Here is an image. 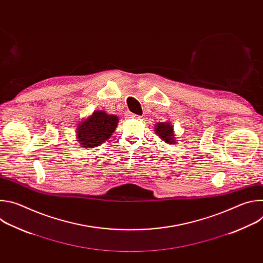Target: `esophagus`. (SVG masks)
Listing matches in <instances>:
<instances>
[{
  "mask_svg": "<svg viewBox=\"0 0 263 263\" xmlns=\"http://www.w3.org/2000/svg\"><path fill=\"white\" fill-rule=\"evenodd\" d=\"M126 117H127V118H129V119H137V120H141V119H142L140 116L133 115L132 112H127V114H126Z\"/></svg>",
  "mask_w": 263,
  "mask_h": 263,
  "instance_id": "obj_1",
  "label": "esophagus"
}]
</instances>
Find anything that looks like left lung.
<instances>
[{"label": "left lung", "instance_id": "1", "mask_svg": "<svg viewBox=\"0 0 263 263\" xmlns=\"http://www.w3.org/2000/svg\"><path fill=\"white\" fill-rule=\"evenodd\" d=\"M154 131L159 136V138L162 141H164L165 143H168L172 145L173 143H175L177 141L175 138L176 134L174 131V126L170 122L157 123L155 125Z\"/></svg>", "mask_w": 263, "mask_h": 263}]
</instances>
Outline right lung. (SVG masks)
Listing matches in <instances>:
<instances>
[{
    "label": "right lung",
    "mask_w": 263,
    "mask_h": 263,
    "mask_svg": "<svg viewBox=\"0 0 263 263\" xmlns=\"http://www.w3.org/2000/svg\"><path fill=\"white\" fill-rule=\"evenodd\" d=\"M119 122L118 116L108 115L104 110L93 111L76 128L78 143L87 149L102 144L111 137Z\"/></svg>",
    "instance_id": "add662e5"
}]
</instances>
